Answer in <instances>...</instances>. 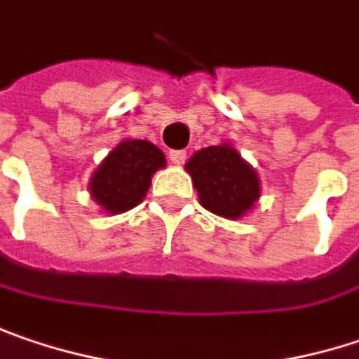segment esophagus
<instances>
[{
  "mask_svg": "<svg viewBox=\"0 0 359 359\" xmlns=\"http://www.w3.org/2000/svg\"><path fill=\"white\" fill-rule=\"evenodd\" d=\"M168 158L172 160L175 164H182L187 160V152L184 150H170L168 152Z\"/></svg>",
  "mask_w": 359,
  "mask_h": 359,
  "instance_id": "34e87169",
  "label": "esophagus"
}]
</instances>
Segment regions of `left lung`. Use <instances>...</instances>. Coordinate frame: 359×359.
Wrapping results in <instances>:
<instances>
[{"mask_svg": "<svg viewBox=\"0 0 359 359\" xmlns=\"http://www.w3.org/2000/svg\"><path fill=\"white\" fill-rule=\"evenodd\" d=\"M199 193V203L225 219H240L260 199L256 170L231 146H209L184 164Z\"/></svg>", "mask_w": 359, "mask_h": 359, "instance_id": "left-lung-1", "label": "left lung"}]
</instances>
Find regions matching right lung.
<instances>
[{"label":"right lung","mask_w":359,"mask_h":359,"mask_svg":"<svg viewBox=\"0 0 359 359\" xmlns=\"http://www.w3.org/2000/svg\"><path fill=\"white\" fill-rule=\"evenodd\" d=\"M166 166L158 146L148 140H123L97 166L89 191L107 213H123L140 205L152 182V175Z\"/></svg>","instance_id":"obj_1"}]
</instances>
